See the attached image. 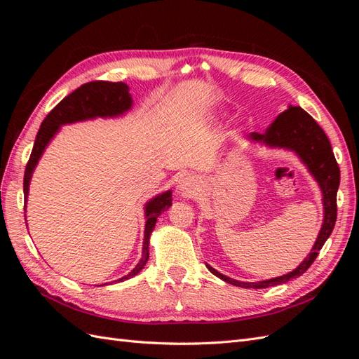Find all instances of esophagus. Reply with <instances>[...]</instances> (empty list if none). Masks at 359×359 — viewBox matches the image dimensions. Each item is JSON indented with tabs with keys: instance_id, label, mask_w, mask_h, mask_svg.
<instances>
[{
	"instance_id": "obj_1",
	"label": "esophagus",
	"mask_w": 359,
	"mask_h": 359,
	"mask_svg": "<svg viewBox=\"0 0 359 359\" xmlns=\"http://www.w3.org/2000/svg\"><path fill=\"white\" fill-rule=\"evenodd\" d=\"M196 189H198L196 181H194L191 177H186L180 182L178 193L181 196H191V194L196 191Z\"/></svg>"
}]
</instances>
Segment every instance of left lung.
<instances>
[{"label":"left lung","mask_w":359,"mask_h":359,"mask_svg":"<svg viewBox=\"0 0 359 359\" xmlns=\"http://www.w3.org/2000/svg\"><path fill=\"white\" fill-rule=\"evenodd\" d=\"M252 144L265 145L268 148H278L292 151L298 156L301 163L307 168L310 175L318 182L322 191L323 220L319 235L314 241L310 253L302 262L287 274L268 278L262 281H240L227 277L211 265L206 264L211 273L223 281L238 287L245 289H265L287 283L289 280L302 276L318 257L325 241L328 240L337 219V190L340 186V169L337 165L330 139L325 135L319 124L299 106L289 104L287 109L280 114L265 133H252L248 136Z\"/></svg>","instance_id":"obj_1"}]
</instances>
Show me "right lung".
<instances>
[{
  "label": "right lung",
  "instance_id": "1",
  "mask_svg": "<svg viewBox=\"0 0 359 359\" xmlns=\"http://www.w3.org/2000/svg\"><path fill=\"white\" fill-rule=\"evenodd\" d=\"M133 107V99L130 94L128 85L124 82H103L95 81L85 83L74 90L53 107L48 114V116L43 119L40 126L39 133L36 136L34 147L31 151V157L28 160V165L25 169L24 177V194H25V210H27V201L29 193V182L34 173L39 160L45 153L50 140L55 137V135L61 130V126L90 121L95 118H119L126 115ZM172 206V190L163 191L153 199H149L144 210H145V232H144V245H142V257L137 262V265L130 271V273L121 278H118L112 283H119L137 276L140 271L147 265V260L149 257V238L154 231V226L157 222V217L169 210ZM103 286V285H99Z\"/></svg>",
  "mask_w": 359,
  "mask_h": 359
}]
</instances>
